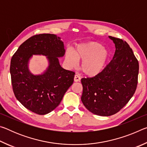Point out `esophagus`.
Returning a JSON list of instances; mask_svg holds the SVG:
<instances>
[{
  "mask_svg": "<svg viewBox=\"0 0 147 147\" xmlns=\"http://www.w3.org/2000/svg\"><path fill=\"white\" fill-rule=\"evenodd\" d=\"M74 81L76 82H80V77L78 75H77V74L74 75Z\"/></svg>",
  "mask_w": 147,
  "mask_h": 147,
  "instance_id": "esophagus-1",
  "label": "esophagus"
}]
</instances>
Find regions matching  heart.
I'll return each instance as SVG.
<instances>
[{
    "label": "heart",
    "instance_id": "obj_1",
    "mask_svg": "<svg viewBox=\"0 0 147 147\" xmlns=\"http://www.w3.org/2000/svg\"><path fill=\"white\" fill-rule=\"evenodd\" d=\"M109 58V53L102 45L96 41L79 44L74 53L68 50L65 60L71 67H75L78 61H83L81 65L82 73L88 76H95L105 69Z\"/></svg>",
    "mask_w": 147,
    "mask_h": 147
}]
</instances>
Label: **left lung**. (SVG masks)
Segmentation results:
<instances>
[{
  "label": "left lung",
  "mask_w": 147,
  "mask_h": 147,
  "mask_svg": "<svg viewBox=\"0 0 147 147\" xmlns=\"http://www.w3.org/2000/svg\"><path fill=\"white\" fill-rule=\"evenodd\" d=\"M115 44L111 61L101 73L82 78L81 100L89 111L100 116L117 113L132 97L138 85L139 63L129 45L109 36Z\"/></svg>",
  "instance_id": "8db88e82"
}]
</instances>
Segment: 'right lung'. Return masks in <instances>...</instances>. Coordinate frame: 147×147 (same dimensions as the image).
Returning a JSON list of instances; mask_svg holds the SVG:
<instances>
[{
	"label": "right lung",
	"mask_w": 147,
	"mask_h": 147,
	"mask_svg": "<svg viewBox=\"0 0 147 147\" xmlns=\"http://www.w3.org/2000/svg\"><path fill=\"white\" fill-rule=\"evenodd\" d=\"M65 53L63 42L56 35H35L22 43L11 59L12 88L16 98L32 112L45 115L54 110L74 81L75 73L62 68L58 58ZM33 55L47 56L49 66L41 75L29 71Z\"/></svg>",
	"instance_id": "obj_1"
}]
</instances>
